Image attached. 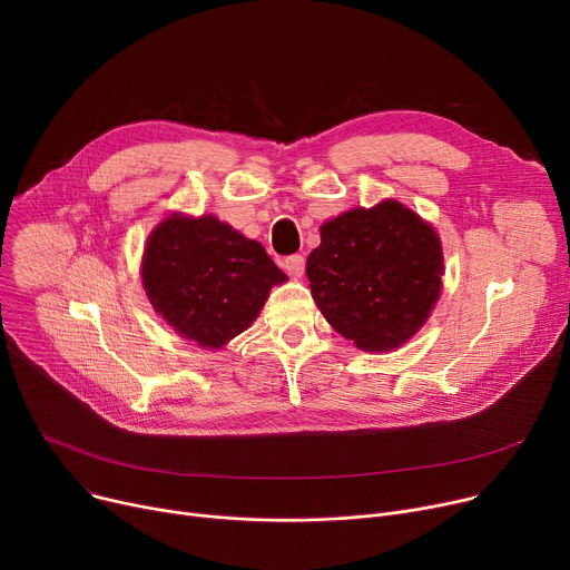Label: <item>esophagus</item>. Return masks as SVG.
<instances>
[{
  "mask_svg": "<svg viewBox=\"0 0 570 570\" xmlns=\"http://www.w3.org/2000/svg\"><path fill=\"white\" fill-rule=\"evenodd\" d=\"M286 273L293 277H303L305 275V258L303 256H291L284 261Z\"/></svg>",
  "mask_w": 570,
  "mask_h": 570,
  "instance_id": "34e87169",
  "label": "esophagus"
}]
</instances>
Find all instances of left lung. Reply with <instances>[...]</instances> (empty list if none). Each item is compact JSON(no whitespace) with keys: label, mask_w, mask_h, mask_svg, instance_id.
Instances as JSON below:
<instances>
[{"label":"left lung","mask_w":570,"mask_h":570,"mask_svg":"<svg viewBox=\"0 0 570 570\" xmlns=\"http://www.w3.org/2000/svg\"><path fill=\"white\" fill-rule=\"evenodd\" d=\"M318 230L307 279L325 321L367 353L395 351L417 335L441 295L443 247L434 226L385 198Z\"/></svg>","instance_id":"1"}]
</instances>
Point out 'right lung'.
<instances>
[{"label": "right lung", "mask_w": 570, "mask_h": 570, "mask_svg": "<svg viewBox=\"0 0 570 570\" xmlns=\"http://www.w3.org/2000/svg\"><path fill=\"white\" fill-rule=\"evenodd\" d=\"M140 279L173 331L219 351L258 318L269 291L288 277L261 243L215 215L170 213L147 235Z\"/></svg>", "instance_id": "obj_1"}]
</instances>
